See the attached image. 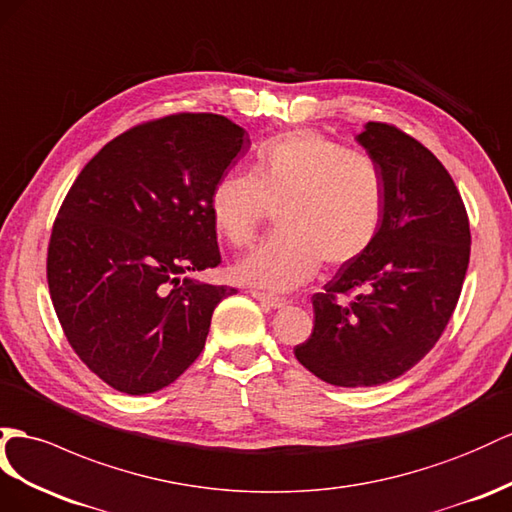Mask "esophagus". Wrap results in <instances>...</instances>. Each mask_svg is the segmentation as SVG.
<instances>
[{
  "label": "esophagus",
  "mask_w": 512,
  "mask_h": 512,
  "mask_svg": "<svg viewBox=\"0 0 512 512\" xmlns=\"http://www.w3.org/2000/svg\"><path fill=\"white\" fill-rule=\"evenodd\" d=\"M251 296H253V298H257L259 303H264V305H268V307H272V309H281V307H285V305H287V298L277 296V294H268V292L251 290Z\"/></svg>",
  "instance_id": "34e87169"
}]
</instances>
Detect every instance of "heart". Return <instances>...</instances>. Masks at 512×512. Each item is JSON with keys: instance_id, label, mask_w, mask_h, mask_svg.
<instances>
[{"instance_id": "1", "label": "heart", "mask_w": 512, "mask_h": 512, "mask_svg": "<svg viewBox=\"0 0 512 512\" xmlns=\"http://www.w3.org/2000/svg\"><path fill=\"white\" fill-rule=\"evenodd\" d=\"M385 177L370 153L320 131L290 129L261 142L251 173L220 177L209 194L216 233L251 246L270 212L279 233L244 257L233 274L266 290H294L326 261L346 266L372 248L385 218Z\"/></svg>"}]
</instances>
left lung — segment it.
I'll use <instances>...</instances> for the list:
<instances>
[{"label":"left lung","instance_id":"8db88e82","mask_svg":"<svg viewBox=\"0 0 512 512\" xmlns=\"http://www.w3.org/2000/svg\"><path fill=\"white\" fill-rule=\"evenodd\" d=\"M385 177V218L365 255L313 294L296 359L337 387H374L422 361L448 326L469 264V218L445 166L389 123L357 136Z\"/></svg>","mask_w":512,"mask_h":512}]
</instances>
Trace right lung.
Segmentation results:
<instances>
[{
  "mask_svg": "<svg viewBox=\"0 0 512 512\" xmlns=\"http://www.w3.org/2000/svg\"><path fill=\"white\" fill-rule=\"evenodd\" d=\"M248 144L227 116L168 114L110 140L64 196L47 248L51 303L75 355L112 389L142 396L177 381L235 294L188 274L220 264L209 194Z\"/></svg>",
  "mask_w": 512,
  "mask_h": 512,
  "instance_id": "add662e5",
  "label": "right lung"
}]
</instances>
